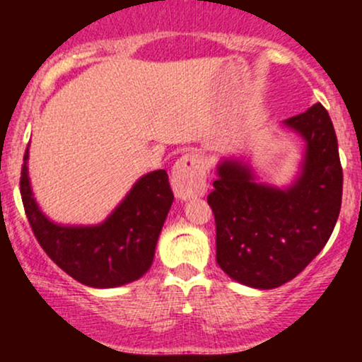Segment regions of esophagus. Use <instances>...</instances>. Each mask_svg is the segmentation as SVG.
<instances>
[{"label": "esophagus", "instance_id": "34e87169", "mask_svg": "<svg viewBox=\"0 0 362 362\" xmlns=\"http://www.w3.org/2000/svg\"><path fill=\"white\" fill-rule=\"evenodd\" d=\"M172 187L177 197H197L206 192V163L197 155H184L172 172Z\"/></svg>", "mask_w": 362, "mask_h": 362}]
</instances>
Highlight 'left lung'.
Returning <instances> with one entry per match:
<instances>
[{"label":"left lung","mask_w":362,"mask_h":362,"mask_svg":"<svg viewBox=\"0 0 362 362\" xmlns=\"http://www.w3.org/2000/svg\"><path fill=\"white\" fill-rule=\"evenodd\" d=\"M306 141L301 177L288 189L262 185L240 161H223L207 195L216 260L231 279L272 289L296 277L325 247L342 204L337 136L322 103L284 120Z\"/></svg>","instance_id":"left-lung-1"}]
</instances>
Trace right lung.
Returning a JSON list of instances; mask_svg holds the SVG:
<instances>
[{
	"mask_svg": "<svg viewBox=\"0 0 362 362\" xmlns=\"http://www.w3.org/2000/svg\"><path fill=\"white\" fill-rule=\"evenodd\" d=\"M27 160L28 148L20 177L23 209L37 242L54 264L90 288H115L148 272L158 236L173 202L165 170L139 178L105 223L59 226L40 213L32 197Z\"/></svg>",
	"mask_w": 362,
	"mask_h": 362,
	"instance_id": "obj_1",
	"label": "right lung"
}]
</instances>
